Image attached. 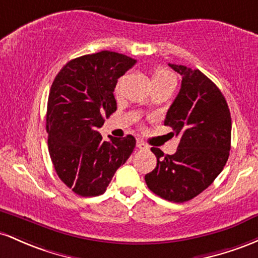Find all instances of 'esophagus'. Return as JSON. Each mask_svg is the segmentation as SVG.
Masks as SVG:
<instances>
[{
  "mask_svg": "<svg viewBox=\"0 0 258 258\" xmlns=\"http://www.w3.org/2000/svg\"><path fill=\"white\" fill-rule=\"evenodd\" d=\"M137 146H138V149H140V150H149V146H147V145L145 144L143 140H140V139H138Z\"/></svg>",
  "mask_w": 258,
  "mask_h": 258,
  "instance_id": "esophagus-1",
  "label": "esophagus"
}]
</instances>
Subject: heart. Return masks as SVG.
Returning <instances> with one entry per match:
<instances>
[{"label": "heart", "instance_id": "b5f03b06", "mask_svg": "<svg viewBox=\"0 0 258 258\" xmlns=\"http://www.w3.org/2000/svg\"><path fill=\"white\" fill-rule=\"evenodd\" d=\"M173 79V77L168 73L164 69H156L152 73V83L156 82H162V80H169Z\"/></svg>", "mask_w": 258, "mask_h": 258}]
</instances>
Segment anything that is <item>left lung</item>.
<instances>
[{
    "label": "left lung",
    "instance_id": "1",
    "mask_svg": "<svg viewBox=\"0 0 258 258\" xmlns=\"http://www.w3.org/2000/svg\"><path fill=\"white\" fill-rule=\"evenodd\" d=\"M169 67L183 79L164 125L173 129L179 145L174 155L152 147L157 166L145 175V181L160 198L181 204L207 189L224 168L230 151L231 117L221 90L202 72Z\"/></svg>",
    "mask_w": 258,
    "mask_h": 258
}]
</instances>
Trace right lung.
<instances>
[{"mask_svg": "<svg viewBox=\"0 0 258 258\" xmlns=\"http://www.w3.org/2000/svg\"><path fill=\"white\" fill-rule=\"evenodd\" d=\"M135 63L117 52L85 54L69 60L52 83L46 113L48 152L60 180L84 198L105 192L137 145L133 135L105 141L98 133L117 111L118 79Z\"/></svg>", "mask_w": 258, "mask_h": 258, "instance_id": "obj_1", "label": "right lung"}]
</instances>
